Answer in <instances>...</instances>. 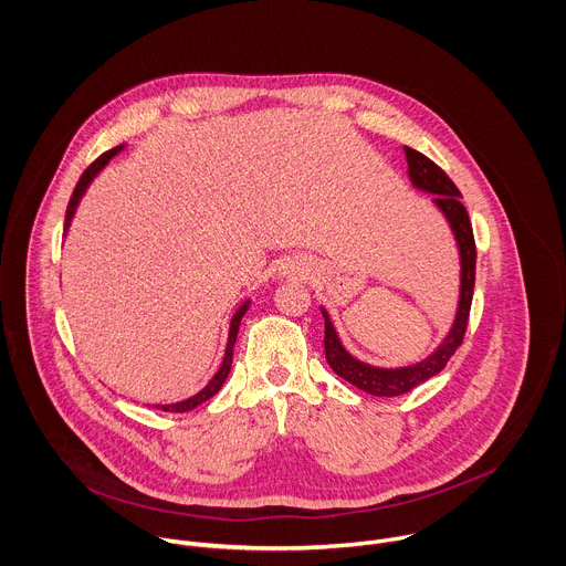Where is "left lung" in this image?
I'll return each mask as SVG.
<instances>
[{"instance_id":"1","label":"left lung","mask_w":566,"mask_h":566,"mask_svg":"<svg viewBox=\"0 0 566 566\" xmlns=\"http://www.w3.org/2000/svg\"><path fill=\"white\" fill-rule=\"evenodd\" d=\"M406 149L408 158V177L410 184L432 197V203L441 210L446 217L452 237L457 241V251H459V302H457V313L452 319V327L446 334V338L439 343V347L426 356L419 363L406 365V367H376L369 363L358 360L352 356L336 327L329 317V311L325 306H319L322 317H325V356L329 367L352 382L354 387L371 394V396H400L415 389L417 385L426 382L434 374H439L452 354L459 349L465 327H468V313H470V302H472V291H474V262H476V251H474V237H472V226L468 219V212L461 203V192L457 186L450 181V177L437 166L428 156L412 147H402Z\"/></svg>"}]
</instances>
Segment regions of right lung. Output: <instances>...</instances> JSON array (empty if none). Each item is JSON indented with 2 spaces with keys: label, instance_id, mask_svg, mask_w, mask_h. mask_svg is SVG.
I'll use <instances>...</instances> for the list:
<instances>
[{
  "label": "right lung",
  "instance_id": "obj_1",
  "mask_svg": "<svg viewBox=\"0 0 566 566\" xmlns=\"http://www.w3.org/2000/svg\"><path fill=\"white\" fill-rule=\"evenodd\" d=\"M123 149H125V145H116L114 149L105 151L101 158H96L94 164L85 170V175L80 177V181H77V186H75V190H73V195H71V201H69V206H66L64 234H66V230H69V226H71V219H73V214H75V208H77L80 199L85 197V192H87V188L92 186V181L101 175V170L109 164V160H112L116 154H120ZM249 306H251V300H244V302L239 304V308L232 313V317H230V329H228V340H226V352H223V360H221L219 369L214 371V376L208 380V385H206L203 389H199L197 394H192L190 398H184V400H177V402H168V406H156L158 410H164V412H190V410L199 408L201 402H206L208 398H212V396L221 389V385L226 382V378H228V374H230V367H232V349H234V343H237V332H239V325H241V317L247 315Z\"/></svg>",
  "mask_w": 566,
  "mask_h": 566
}]
</instances>
